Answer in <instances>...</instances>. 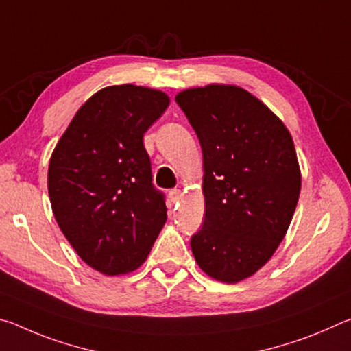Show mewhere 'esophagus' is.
<instances>
[{"mask_svg": "<svg viewBox=\"0 0 351 351\" xmlns=\"http://www.w3.org/2000/svg\"><path fill=\"white\" fill-rule=\"evenodd\" d=\"M169 195H170L171 201H180V199H181V197H182V192H181L180 189H171Z\"/></svg>", "mask_w": 351, "mask_h": 351, "instance_id": "obj_1", "label": "esophagus"}]
</instances>
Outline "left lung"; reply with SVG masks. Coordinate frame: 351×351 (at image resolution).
<instances>
[{
    "mask_svg": "<svg viewBox=\"0 0 351 351\" xmlns=\"http://www.w3.org/2000/svg\"><path fill=\"white\" fill-rule=\"evenodd\" d=\"M203 150L206 217L190 239L207 276L237 283L280 245L300 193V169L287 127L251 93L232 85L176 96Z\"/></svg>",
    "mask_w": 351,
    "mask_h": 351,
    "instance_id": "obj_1",
    "label": "left lung"
}]
</instances>
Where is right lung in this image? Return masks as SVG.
Listing matches in <instances>:
<instances>
[{"mask_svg": "<svg viewBox=\"0 0 351 351\" xmlns=\"http://www.w3.org/2000/svg\"><path fill=\"white\" fill-rule=\"evenodd\" d=\"M169 104L152 88H104L80 106L52 152L47 190L58 228L105 276L139 268L167 219L142 138Z\"/></svg>", "mask_w": 351, "mask_h": 351, "instance_id": "1", "label": "right lung"}]
</instances>
